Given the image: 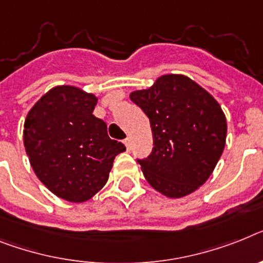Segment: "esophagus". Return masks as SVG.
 <instances>
[{"label": "esophagus", "instance_id": "34e87169", "mask_svg": "<svg viewBox=\"0 0 263 263\" xmlns=\"http://www.w3.org/2000/svg\"><path fill=\"white\" fill-rule=\"evenodd\" d=\"M123 143H124V145H125V148H127V151H129V149H131V139L127 138Z\"/></svg>", "mask_w": 263, "mask_h": 263}]
</instances>
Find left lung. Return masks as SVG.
Returning <instances> with one entry per match:
<instances>
[{
    "instance_id": "left-lung-1",
    "label": "left lung",
    "mask_w": 263,
    "mask_h": 263,
    "mask_svg": "<svg viewBox=\"0 0 263 263\" xmlns=\"http://www.w3.org/2000/svg\"><path fill=\"white\" fill-rule=\"evenodd\" d=\"M129 99L149 119L155 147L139 160L149 186L178 199L203 186L224 149L227 121L219 103L193 79L159 76Z\"/></svg>"
}]
</instances>
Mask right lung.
I'll use <instances>...</instances> for the list:
<instances>
[{
    "label": "right lung",
    "mask_w": 263,
    "mask_h": 263,
    "mask_svg": "<svg viewBox=\"0 0 263 263\" xmlns=\"http://www.w3.org/2000/svg\"><path fill=\"white\" fill-rule=\"evenodd\" d=\"M93 93L74 85H57L26 115L24 145L36 176L64 200L83 203L105 186L124 144L112 140L107 124L92 112Z\"/></svg>",
    "instance_id": "1"
}]
</instances>
